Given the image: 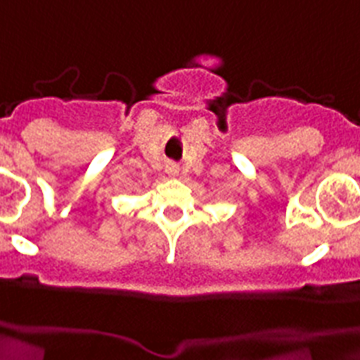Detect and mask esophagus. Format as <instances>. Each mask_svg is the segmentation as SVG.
I'll list each match as a JSON object with an SVG mask.
<instances>
[{"mask_svg": "<svg viewBox=\"0 0 360 360\" xmlns=\"http://www.w3.org/2000/svg\"><path fill=\"white\" fill-rule=\"evenodd\" d=\"M168 174H170V176H179V167H168Z\"/></svg>", "mask_w": 360, "mask_h": 360, "instance_id": "obj_1", "label": "esophagus"}]
</instances>
